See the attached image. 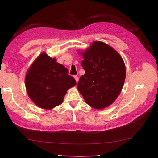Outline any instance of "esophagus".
<instances>
[{
  "instance_id": "esophagus-1",
  "label": "esophagus",
  "mask_w": 158,
  "mask_h": 158,
  "mask_svg": "<svg viewBox=\"0 0 158 158\" xmlns=\"http://www.w3.org/2000/svg\"><path fill=\"white\" fill-rule=\"evenodd\" d=\"M74 79H75V81H76L77 83L78 82V81H79V77H77V76H74Z\"/></svg>"
}]
</instances>
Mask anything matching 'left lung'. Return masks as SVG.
Returning <instances> with one entry per match:
<instances>
[{
    "instance_id": "1",
    "label": "left lung",
    "mask_w": 158,
    "mask_h": 158,
    "mask_svg": "<svg viewBox=\"0 0 158 158\" xmlns=\"http://www.w3.org/2000/svg\"><path fill=\"white\" fill-rule=\"evenodd\" d=\"M80 53L85 74L80 77L77 89L91 107H108L115 101L124 84L126 67L122 56L102 41L93 42Z\"/></svg>"
}]
</instances>
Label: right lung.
I'll list each match as a JSON object with an SVG mask.
<instances>
[{
    "label": "right lung",
    "instance_id": "1",
    "mask_svg": "<svg viewBox=\"0 0 158 158\" xmlns=\"http://www.w3.org/2000/svg\"><path fill=\"white\" fill-rule=\"evenodd\" d=\"M76 84L67 68L45 52L35 59L25 76L28 96L36 106L47 110L61 104L67 90Z\"/></svg>",
    "mask_w": 158,
    "mask_h": 158
}]
</instances>
